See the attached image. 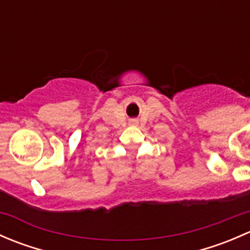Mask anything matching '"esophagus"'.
<instances>
[{
  "mask_svg": "<svg viewBox=\"0 0 250 250\" xmlns=\"http://www.w3.org/2000/svg\"><path fill=\"white\" fill-rule=\"evenodd\" d=\"M132 122H133V123H135V121H132Z\"/></svg>",
  "mask_w": 250,
  "mask_h": 250,
  "instance_id": "1",
  "label": "esophagus"
}]
</instances>
